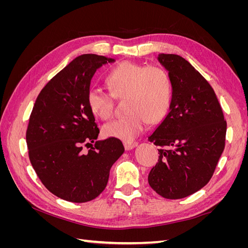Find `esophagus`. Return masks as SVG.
I'll list each match as a JSON object with an SVG mask.
<instances>
[{
  "label": "esophagus",
  "instance_id": "1",
  "mask_svg": "<svg viewBox=\"0 0 248 248\" xmlns=\"http://www.w3.org/2000/svg\"><path fill=\"white\" fill-rule=\"evenodd\" d=\"M123 144L126 150H131L138 146L137 141H123Z\"/></svg>",
  "mask_w": 248,
  "mask_h": 248
}]
</instances>
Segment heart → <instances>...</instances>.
<instances>
[{
    "mask_svg": "<svg viewBox=\"0 0 248 248\" xmlns=\"http://www.w3.org/2000/svg\"><path fill=\"white\" fill-rule=\"evenodd\" d=\"M110 93L91 88L87 103L92 114L101 120L114 115V99L126 96V117L103 126V136L130 141L144 131L149 123L166 117L170 107L172 89L169 74L160 67L124 61L111 68L106 77Z\"/></svg>",
    "mask_w": 248,
    "mask_h": 248,
    "instance_id": "b5f03b06",
    "label": "heart"
}]
</instances>
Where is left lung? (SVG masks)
<instances>
[{
	"label": "left lung",
	"mask_w": 248,
	"mask_h": 248,
	"mask_svg": "<svg viewBox=\"0 0 248 248\" xmlns=\"http://www.w3.org/2000/svg\"><path fill=\"white\" fill-rule=\"evenodd\" d=\"M157 60L169 72L172 96L166 118L148 137L161 147L148 182L159 196L177 200L211 179L224 149L227 122L214 90L188 61L172 54Z\"/></svg>",
	"instance_id": "8db88e82"
}]
</instances>
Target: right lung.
Wrapping results in <instances>:
<instances>
[{
  "label": "right lung",
  "mask_w": 248,
  "mask_h": 248,
  "mask_svg": "<svg viewBox=\"0 0 248 248\" xmlns=\"http://www.w3.org/2000/svg\"><path fill=\"white\" fill-rule=\"evenodd\" d=\"M112 58L85 54L52 78L37 97L27 129L30 161L43 185L60 199L85 202L97 198L109 170L124 153L118 139L96 140L99 129L87 103L96 70Z\"/></svg>",
  "instance_id": "right-lung-1"
}]
</instances>
